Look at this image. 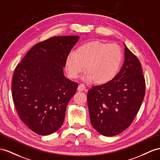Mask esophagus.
<instances>
[{
	"label": "esophagus",
	"instance_id": "obj_1",
	"mask_svg": "<svg viewBox=\"0 0 160 160\" xmlns=\"http://www.w3.org/2000/svg\"><path fill=\"white\" fill-rule=\"evenodd\" d=\"M78 90L79 91H87V88H86V87L84 84H80L78 87Z\"/></svg>",
	"mask_w": 160,
	"mask_h": 160
}]
</instances>
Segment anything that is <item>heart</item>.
<instances>
[{
  "mask_svg": "<svg viewBox=\"0 0 160 160\" xmlns=\"http://www.w3.org/2000/svg\"><path fill=\"white\" fill-rule=\"evenodd\" d=\"M122 61V51L116 44L92 41L82 44L76 52L69 53L65 67L69 76L76 78L86 69L84 80L105 84L118 74Z\"/></svg>",
  "mask_w": 160,
  "mask_h": 160,
  "instance_id": "b5f03b06",
  "label": "heart"
}]
</instances>
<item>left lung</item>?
Returning <instances> with one entry per match:
<instances>
[{
	"instance_id": "left-lung-1",
	"label": "left lung",
	"mask_w": 160,
	"mask_h": 160,
	"mask_svg": "<svg viewBox=\"0 0 160 160\" xmlns=\"http://www.w3.org/2000/svg\"><path fill=\"white\" fill-rule=\"evenodd\" d=\"M125 60L113 80L88 91L91 124L98 132L113 137L132 124L145 94V80L137 57L125 45Z\"/></svg>"
}]
</instances>
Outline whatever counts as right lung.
Segmentation results:
<instances>
[{
  "instance_id": "1",
  "label": "right lung",
  "mask_w": 160,
  "mask_h": 160,
  "mask_svg": "<svg viewBox=\"0 0 160 160\" xmlns=\"http://www.w3.org/2000/svg\"><path fill=\"white\" fill-rule=\"evenodd\" d=\"M78 38L55 36L38 42L15 69V107L21 120L36 134H52L63 124L68 103L78 86L64 76L63 68Z\"/></svg>"
}]
</instances>
